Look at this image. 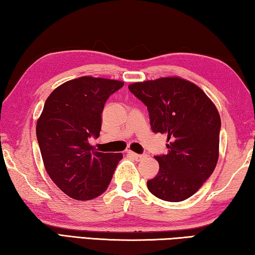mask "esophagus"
Wrapping results in <instances>:
<instances>
[{"instance_id": "obj_1", "label": "esophagus", "mask_w": 255, "mask_h": 255, "mask_svg": "<svg viewBox=\"0 0 255 255\" xmlns=\"http://www.w3.org/2000/svg\"><path fill=\"white\" fill-rule=\"evenodd\" d=\"M127 154L128 155H130V156H132L133 158L135 159H141L143 157H145V155H143V154H137V153H135V152H132V150H127Z\"/></svg>"}]
</instances>
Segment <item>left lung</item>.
Instances as JSON below:
<instances>
[{"label": "left lung", "mask_w": 255, "mask_h": 255, "mask_svg": "<svg viewBox=\"0 0 255 255\" xmlns=\"http://www.w3.org/2000/svg\"><path fill=\"white\" fill-rule=\"evenodd\" d=\"M128 89L147 107L153 131L167 137V154L155 156L159 170L147 181L149 192L165 201L188 199L218 162L217 108L199 86L179 76L136 82Z\"/></svg>", "instance_id": "left-lung-1"}]
</instances>
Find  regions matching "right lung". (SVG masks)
<instances>
[{
  "mask_svg": "<svg viewBox=\"0 0 255 255\" xmlns=\"http://www.w3.org/2000/svg\"><path fill=\"white\" fill-rule=\"evenodd\" d=\"M124 82L81 76L56 88L47 98L36 133L47 173L76 200H91L106 191L122 153H102L89 143L99 137L101 115L110 94Z\"/></svg>",
  "mask_w": 255,
  "mask_h": 255,
  "instance_id": "add662e5",
  "label": "right lung"
}]
</instances>
